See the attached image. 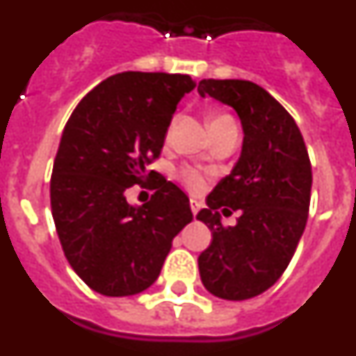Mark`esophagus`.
<instances>
[{"label":"esophagus","mask_w":356,"mask_h":356,"mask_svg":"<svg viewBox=\"0 0 356 356\" xmlns=\"http://www.w3.org/2000/svg\"><path fill=\"white\" fill-rule=\"evenodd\" d=\"M200 209H201V203H200V201L194 200V197H193V200H191V210H193L194 216H196V213L200 212Z\"/></svg>","instance_id":"1"}]
</instances>
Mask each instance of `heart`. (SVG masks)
<instances>
[{"label":"heart","mask_w":356,"mask_h":356,"mask_svg":"<svg viewBox=\"0 0 356 356\" xmlns=\"http://www.w3.org/2000/svg\"><path fill=\"white\" fill-rule=\"evenodd\" d=\"M222 118H228V115H217V118L212 119V122ZM178 178H180L181 184H184L188 191H193V193H200L201 188H203V185H205V178H203V175L193 168L180 169V171H178Z\"/></svg>","instance_id":"b5f03b06"}]
</instances>
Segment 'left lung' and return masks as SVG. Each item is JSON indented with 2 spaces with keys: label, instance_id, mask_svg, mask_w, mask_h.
Segmentation results:
<instances>
[{
  "label": "left lung",
  "instance_id": "1",
  "mask_svg": "<svg viewBox=\"0 0 356 356\" xmlns=\"http://www.w3.org/2000/svg\"><path fill=\"white\" fill-rule=\"evenodd\" d=\"M197 92L232 106L244 130L241 159L196 216L212 232L197 259L201 282L222 300H250L276 284L298 248L308 219L312 165L292 115L260 85L201 80ZM219 209H241L238 225L222 227Z\"/></svg>",
  "mask_w": 356,
  "mask_h": 356
}]
</instances>
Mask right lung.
Here are the masks:
<instances>
[{"label": "right lung", "mask_w": 356, "mask_h": 356, "mask_svg": "<svg viewBox=\"0 0 356 356\" xmlns=\"http://www.w3.org/2000/svg\"><path fill=\"white\" fill-rule=\"evenodd\" d=\"M194 87L188 74L119 72L94 87L65 124L49 184L53 221L67 262L99 294L134 296L155 284L172 238L193 221L187 194L146 169ZM144 179L156 194L131 207L126 191Z\"/></svg>", "instance_id": "add662e5"}]
</instances>
